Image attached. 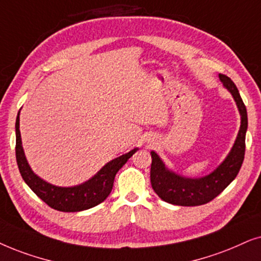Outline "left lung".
<instances>
[{
	"label": "left lung",
	"mask_w": 261,
	"mask_h": 261,
	"mask_svg": "<svg viewBox=\"0 0 261 261\" xmlns=\"http://www.w3.org/2000/svg\"><path fill=\"white\" fill-rule=\"evenodd\" d=\"M220 80L234 96L241 114V126L234 147L216 171L199 179L184 178L175 173L169 172L158 154L151 151V187L155 193L167 203L180 206L203 205L216 198L239 174L245 159L246 131L248 125L247 110L235 83L223 74H220Z\"/></svg>",
	"instance_id": "obj_1"
}]
</instances>
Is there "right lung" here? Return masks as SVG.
Returning <instances> with one entry per match:
<instances>
[{"instance_id": "right-lung-1", "label": "right lung", "mask_w": 261, "mask_h": 261, "mask_svg": "<svg viewBox=\"0 0 261 261\" xmlns=\"http://www.w3.org/2000/svg\"><path fill=\"white\" fill-rule=\"evenodd\" d=\"M15 130L16 162L22 179L44 203H46L52 209L63 211V213H76V211L87 210L102 203L112 191L114 176H116L117 172L137 151V149L135 148L127 154L112 160L106 166H103L92 179L82 184V185L74 187H57L45 182L39 176L34 174L32 169L30 168L21 145V136H20L19 130V114L16 118Z\"/></svg>"}]
</instances>
